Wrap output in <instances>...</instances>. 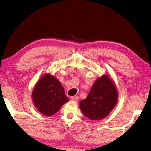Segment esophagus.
I'll return each mask as SVG.
<instances>
[{
    "label": "esophagus",
    "instance_id": "34e87169",
    "mask_svg": "<svg viewBox=\"0 0 151 151\" xmlns=\"http://www.w3.org/2000/svg\"><path fill=\"white\" fill-rule=\"evenodd\" d=\"M70 98H71V100H72L73 101H78L79 100L78 96H73L70 97Z\"/></svg>",
    "mask_w": 151,
    "mask_h": 151
}]
</instances>
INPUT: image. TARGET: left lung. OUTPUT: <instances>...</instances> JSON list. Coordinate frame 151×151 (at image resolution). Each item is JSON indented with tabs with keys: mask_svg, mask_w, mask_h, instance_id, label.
<instances>
[{
	"mask_svg": "<svg viewBox=\"0 0 151 151\" xmlns=\"http://www.w3.org/2000/svg\"><path fill=\"white\" fill-rule=\"evenodd\" d=\"M118 91L108 76L98 78L85 99L79 102V107L85 116L91 120L106 117L116 106Z\"/></svg>",
	"mask_w": 151,
	"mask_h": 151,
	"instance_id": "obj_1",
	"label": "left lung"
}]
</instances>
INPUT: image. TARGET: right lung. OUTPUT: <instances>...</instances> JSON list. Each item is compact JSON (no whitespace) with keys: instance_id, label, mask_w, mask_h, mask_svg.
<instances>
[{"instance_id":"right-lung-1","label":"right lung","mask_w":151,"mask_h":151,"mask_svg":"<svg viewBox=\"0 0 151 151\" xmlns=\"http://www.w3.org/2000/svg\"><path fill=\"white\" fill-rule=\"evenodd\" d=\"M32 97L36 109L45 116L55 114L69 101L60 81L49 73H45L36 83Z\"/></svg>"}]
</instances>
